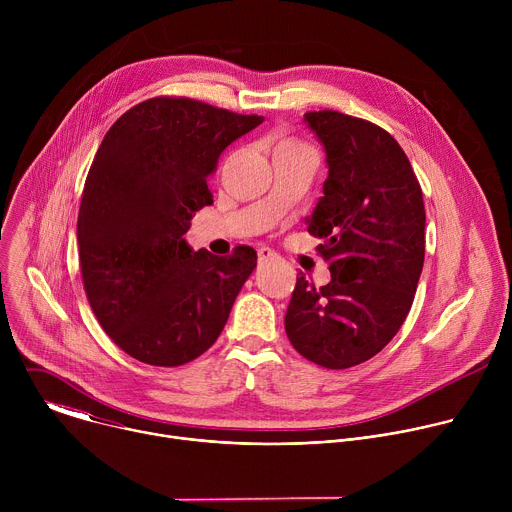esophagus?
<instances>
[{
	"mask_svg": "<svg viewBox=\"0 0 512 512\" xmlns=\"http://www.w3.org/2000/svg\"><path fill=\"white\" fill-rule=\"evenodd\" d=\"M275 257H277V253H275V251H271V249H267V247H261V249H259V263L273 261Z\"/></svg>",
	"mask_w": 512,
	"mask_h": 512,
	"instance_id": "obj_1",
	"label": "esophagus"
}]
</instances>
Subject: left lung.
Wrapping results in <instances>:
<instances>
[{
    "label": "left lung",
    "instance_id": "8db88e82",
    "mask_svg": "<svg viewBox=\"0 0 512 512\" xmlns=\"http://www.w3.org/2000/svg\"><path fill=\"white\" fill-rule=\"evenodd\" d=\"M324 145L328 178L308 233L332 279L304 273L285 314L289 342L326 369L381 352L405 322L425 257V208L413 168L391 133L338 111L304 115Z\"/></svg>",
    "mask_w": 512,
    "mask_h": 512
}]
</instances>
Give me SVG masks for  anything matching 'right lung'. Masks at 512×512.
<instances>
[{
  "label": "right lung",
  "instance_id": "add662e5",
  "mask_svg": "<svg viewBox=\"0 0 512 512\" xmlns=\"http://www.w3.org/2000/svg\"><path fill=\"white\" fill-rule=\"evenodd\" d=\"M259 115L156 97L123 113L89 170L77 241L89 304L109 338L154 367H180L223 332L257 267L253 247L194 251L184 235L212 204L208 176Z\"/></svg>",
  "mask_w": 512,
  "mask_h": 512
}]
</instances>
